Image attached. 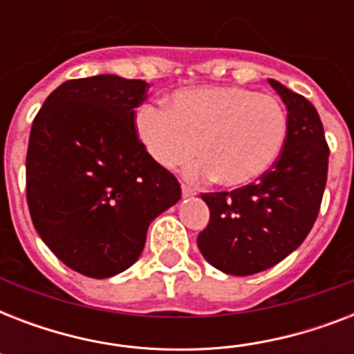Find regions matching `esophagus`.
<instances>
[{"mask_svg": "<svg viewBox=\"0 0 354 354\" xmlns=\"http://www.w3.org/2000/svg\"><path fill=\"white\" fill-rule=\"evenodd\" d=\"M182 194H183V198H189V196H194V194H196V191H194L193 187H189V185H185V183H183Z\"/></svg>", "mask_w": 354, "mask_h": 354, "instance_id": "34e87169", "label": "esophagus"}]
</instances>
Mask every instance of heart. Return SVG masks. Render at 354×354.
Returning a JSON list of instances; mask_svg holds the SVG:
<instances>
[{
    "instance_id": "obj_1",
    "label": "heart",
    "mask_w": 354,
    "mask_h": 354,
    "mask_svg": "<svg viewBox=\"0 0 354 354\" xmlns=\"http://www.w3.org/2000/svg\"><path fill=\"white\" fill-rule=\"evenodd\" d=\"M286 112L275 97L239 86L180 90L167 110L141 106L136 133L147 154L165 169L204 158L191 167L193 176L213 178L227 187L255 182L281 154Z\"/></svg>"
}]
</instances>
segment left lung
Listing matches in <instances>:
<instances>
[{
	"instance_id": "left-lung-1",
	"label": "left lung",
	"mask_w": 354,
	"mask_h": 354,
	"mask_svg": "<svg viewBox=\"0 0 354 354\" xmlns=\"http://www.w3.org/2000/svg\"><path fill=\"white\" fill-rule=\"evenodd\" d=\"M286 104V138L274 165L253 183L204 193L209 224L198 235L205 261L232 275H252L290 255L318 218L329 145L316 108L270 79Z\"/></svg>"
}]
</instances>
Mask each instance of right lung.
Returning <instances> with one entry per match:
<instances>
[{
    "instance_id": "add662e5",
    "label": "right lung",
    "mask_w": 354,
    "mask_h": 354,
    "mask_svg": "<svg viewBox=\"0 0 354 354\" xmlns=\"http://www.w3.org/2000/svg\"><path fill=\"white\" fill-rule=\"evenodd\" d=\"M147 88L118 75L68 80L30 127L25 189L32 224L66 266L88 277L132 266L150 222L182 198L176 176L136 133Z\"/></svg>"
}]
</instances>
